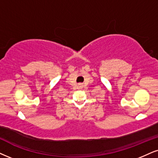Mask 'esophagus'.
<instances>
[{
  "instance_id": "esophagus-1",
  "label": "esophagus",
  "mask_w": 158,
  "mask_h": 158,
  "mask_svg": "<svg viewBox=\"0 0 158 158\" xmlns=\"http://www.w3.org/2000/svg\"><path fill=\"white\" fill-rule=\"evenodd\" d=\"M80 87H82V85H81V84H80Z\"/></svg>"
}]
</instances>
